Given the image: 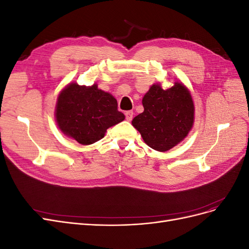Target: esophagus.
<instances>
[{"label": "esophagus", "instance_id": "34e87169", "mask_svg": "<svg viewBox=\"0 0 249 249\" xmlns=\"http://www.w3.org/2000/svg\"><path fill=\"white\" fill-rule=\"evenodd\" d=\"M124 115H125V118H126L127 122H131V120L133 119L134 113H133V111H126V112L124 113Z\"/></svg>", "mask_w": 249, "mask_h": 249}]
</instances>
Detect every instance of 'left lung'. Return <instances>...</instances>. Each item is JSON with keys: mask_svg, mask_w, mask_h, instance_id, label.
I'll return each instance as SVG.
<instances>
[{"mask_svg": "<svg viewBox=\"0 0 249 249\" xmlns=\"http://www.w3.org/2000/svg\"><path fill=\"white\" fill-rule=\"evenodd\" d=\"M144 111L133 119L146 144L158 152L176 146L191 130L194 105L191 94L182 83L164 90L153 85L142 100Z\"/></svg>", "mask_w": 249, "mask_h": 249, "instance_id": "left-lung-1", "label": "left lung"}]
</instances>
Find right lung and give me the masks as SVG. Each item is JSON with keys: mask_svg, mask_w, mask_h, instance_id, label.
<instances>
[{"mask_svg": "<svg viewBox=\"0 0 249 249\" xmlns=\"http://www.w3.org/2000/svg\"><path fill=\"white\" fill-rule=\"evenodd\" d=\"M56 119L59 129L83 145L101 140L107 129L124 119L117 110V101L110 93L97 88L67 86L58 97Z\"/></svg>", "mask_w": 249, "mask_h": 249, "instance_id": "add662e5", "label": "right lung"}]
</instances>
